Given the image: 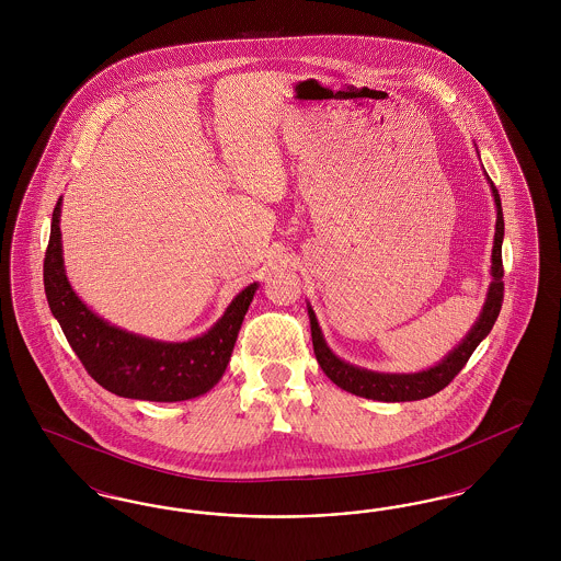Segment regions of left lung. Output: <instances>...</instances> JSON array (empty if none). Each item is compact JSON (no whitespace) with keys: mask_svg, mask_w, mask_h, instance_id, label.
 <instances>
[{"mask_svg":"<svg viewBox=\"0 0 561 561\" xmlns=\"http://www.w3.org/2000/svg\"><path fill=\"white\" fill-rule=\"evenodd\" d=\"M492 195L496 202V233H494V248H492V277L488 300L483 305L480 320L471 328L467 339L454 348L453 353L437 364L435 368L419 374H378L370 370H359L355 366H348L343 359H339L321 336L320 323L316 320V313L309 307V320H311V339H313V351L318 357V364L325 376L345 389L353 396L368 398L378 401H414L425 400L435 393H439L444 387H448L454 376L465 368L473 351L478 348L481 341L490 334L494 321L501 313L503 296H505V284H503V236H505V220H503V208H501V195L499 188L490 181Z\"/></svg>","mask_w":561,"mask_h":561,"instance_id":"left-lung-1","label":"left lung"}]
</instances>
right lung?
I'll return each mask as SVG.
<instances>
[{"instance_id":"add662e5","label":"right lung","mask_w":561,"mask_h":561,"mask_svg":"<svg viewBox=\"0 0 561 561\" xmlns=\"http://www.w3.org/2000/svg\"><path fill=\"white\" fill-rule=\"evenodd\" d=\"M60 199L44 259V288L53 316L85 373L111 393L130 400L183 401L210 391L225 374L243 316L259 284L243 288L213 330L187 343H160L108 325L71 290L60 250Z\"/></svg>"}]
</instances>
